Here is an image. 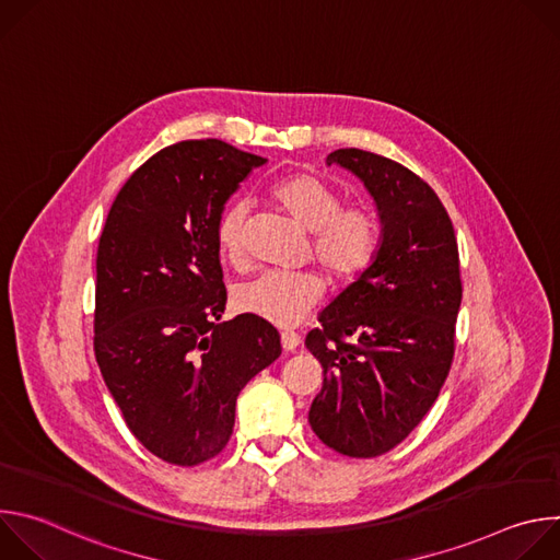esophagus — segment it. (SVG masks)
I'll list each match as a JSON object with an SVG mask.
<instances>
[{"instance_id":"34e87169","label":"esophagus","mask_w":560,"mask_h":560,"mask_svg":"<svg viewBox=\"0 0 560 560\" xmlns=\"http://www.w3.org/2000/svg\"><path fill=\"white\" fill-rule=\"evenodd\" d=\"M281 346L285 352H294L301 346V337L292 330H285V332H281Z\"/></svg>"}]
</instances>
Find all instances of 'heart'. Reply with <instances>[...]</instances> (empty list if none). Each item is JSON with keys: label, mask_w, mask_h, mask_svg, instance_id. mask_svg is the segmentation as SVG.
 I'll use <instances>...</instances> for the list:
<instances>
[{"label": "heart", "mask_w": 560, "mask_h": 560, "mask_svg": "<svg viewBox=\"0 0 560 560\" xmlns=\"http://www.w3.org/2000/svg\"><path fill=\"white\" fill-rule=\"evenodd\" d=\"M272 197L312 232L314 257L332 277L352 281L372 266L383 234L381 219L372 208L341 206L339 192L314 175L281 179L272 188ZM248 214L250 203L234 199L217 221L219 248L232 261L244 257ZM324 292L326 279L314 270H266L234 290V303L268 324L290 328L303 322Z\"/></svg>", "instance_id": "heart-1"}]
</instances>
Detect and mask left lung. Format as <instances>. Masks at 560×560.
<instances>
[{"instance_id": "left-lung-1", "label": "left lung", "mask_w": 560, "mask_h": 560, "mask_svg": "<svg viewBox=\"0 0 560 560\" xmlns=\"http://www.w3.org/2000/svg\"><path fill=\"white\" fill-rule=\"evenodd\" d=\"M326 164L363 182L383 234L372 266L305 337L324 368L307 421L339 454L372 458L421 423L447 378L463 296L458 246L441 199L406 166L359 148H339Z\"/></svg>"}]
</instances>
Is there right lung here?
I'll list each match as a JSON object with an SVG mask.
<instances>
[{
    "mask_svg": "<svg viewBox=\"0 0 560 560\" xmlns=\"http://www.w3.org/2000/svg\"><path fill=\"white\" fill-rule=\"evenodd\" d=\"M266 162L219 139L173 143L130 175L100 236L95 357L128 430L173 465L225 447L238 392L281 354L264 318L219 322L217 221Z\"/></svg>",
    "mask_w": 560,
    "mask_h": 560,
    "instance_id": "obj_1",
    "label": "right lung"
}]
</instances>
